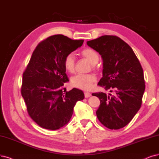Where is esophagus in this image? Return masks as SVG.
I'll list each match as a JSON object with an SVG mask.
<instances>
[{"mask_svg": "<svg viewBox=\"0 0 159 159\" xmlns=\"http://www.w3.org/2000/svg\"><path fill=\"white\" fill-rule=\"evenodd\" d=\"M84 96L85 98H89L91 96V93L90 92H84Z\"/></svg>", "mask_w": 159, "mask_h": 159, "instance_id": "esophagus-1", "label": "esophagus"}]
</instances>
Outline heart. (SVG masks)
<instances>
[{
  "label": "heart",
  "instance_id": "heart-1",
  "mask_svg": "<svg viewBox=\"0 0 159 159\" xmlns=\"http://www.w3.org/2000/svg\"><path fill=\"white\" fill-rule=\"evenodd\" d=\"M80 54L92 64L93 69H96V64L98 62L99 56L98 53L92 48H86L81 51ZM63 66L67 72L73 73L75 68V60L72 54L66 56L63 60ZM96 77L93 75H77L71 79L70 83L73 87L80 90H89L93 87V84L96 82Z\"/></svg>",
  "mask_w": 159,
  "mask_h": 159
}]
</instances>
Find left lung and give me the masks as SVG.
Wrapping results in <instances>:
<instances>
[{"label": "left lung", "mask_w": 159, "mask_h": 159, "mask_svg": "<svg viewBox=\"0 0 159 159\" xmlns=\"http://www.w3.org/2000/svg\"><path fill=\"white\" fill-rule=\"evenodd\" d=\"M86 43L103 59V77L98 84L115 92L114 96L92 93L100 100L97 117L105 127L118 130L132 120L142 105L145 88L143 69L131 47L118 37L104 35Z\"/></svg>", "instance_id": "obj_1"}]
</instances>
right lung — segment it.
Masks as SVG:
<instances>
[{
  "instance_id": "right-lung-1",
  "label": "right lung",
  "mask_w": 159,
  "mask_h": 159,
  "mask_svg": "<svg viewBox=\"0 0 159 159\" xmlns=\"http://www.w3.org/2000/svg\"><path fill=\"white\" fill-rule=\"evenodd\" d=\"M62 34L53 35L40 43L23 74L21 95L29 115L45 129L55 130L66 125L83 92L63 87L69 81L63 66L66 56L83 44Z\"/></svg>"
}]
</instances>
